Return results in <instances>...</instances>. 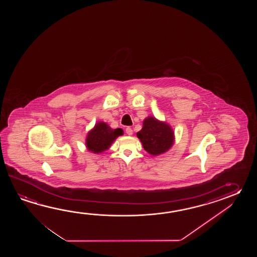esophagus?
<instances>
[{"instance_id": "obj_1", "label": "esophagus", "mask_w": 257, "mask_h": 257, "mask_svg": "<svg viewBox=\"0 0 257 257\" xmlns=\"http://www.w3.org/2000/svg\"><path fill=\"white\" fill-rule=\"evenodd\" d=\"M126 133L127 135H132V134H133V131H132V128L130 127V126L126 127Z\"/></svg>"}]
</instances>
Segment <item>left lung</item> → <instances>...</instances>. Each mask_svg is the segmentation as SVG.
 Wrapping results in <instances>:
<instances>
[{"instance_id": "1", "label": "left lung", "mask_w": 257, "mask_h": 257, "mask_svg": "<svg viewBox=\"0 0 257 257\" xmlns=\"http://www.w3.org/2000/svg\"><path fill=\"white\" fill-rule=\"evenodd\" d=\"M144 150L152 154L159 155L165 153L174 143V132L169 125L150 116L143 121L142 131L137 133Z\"/></svg>"}]
</instances>
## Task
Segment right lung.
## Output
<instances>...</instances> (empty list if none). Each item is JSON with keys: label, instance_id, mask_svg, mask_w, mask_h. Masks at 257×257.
Wrapping results in <instances>:
<instances>
[{"label": "right lung", "instance_id": "obj_1", "mask_svg": "<svg viewBox=\"0 0 257 257\" xmlns=\"http://www.w3.org/2000/svg\"><path fill=\"white\" fill-rule=\"evenodd\" d=\"M123 134L121 128L112 130L106 123L99 122L93 130L88 133L86 146L88 150L94 153L104 152L110 147L112 142Z\"/></svg>", "mask_w": 257, "mask_h": 257}]
</instances>
